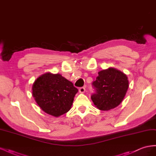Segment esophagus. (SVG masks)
Segmentation results:
<instances>
[{
  "label": "esophagus",
  "instance_id": "1",
  "mask_svg": "<svg viewBox=\"0 0 156 156\" xmlns=\"http://www.w3.org/2000/svg\"><path fill=\"white\" fill-rule=\"evenodd\" d=\"M85 90H85V88H84V87H81L79 88V92L80 93H84V92H85Z\"/></svg>",
  "mask_w": 156,
  "mask_h": 156
}]
</instances>
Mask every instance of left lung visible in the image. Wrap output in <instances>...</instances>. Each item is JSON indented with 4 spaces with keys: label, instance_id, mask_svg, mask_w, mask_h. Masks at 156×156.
<instances>
[{
    "label": "left lung",
    "instance_id": "obj_1",
    "mask_svg": "<svg viewBox=\"0 0 156 156\" xmlns=\"http://www.w3.org/2000/svg\"><path fill=\"white\" fill-rule=\"evenodd\" d=\"M92 84L96 90L91 96L94 105L100 110L109 111L123 101L129 88V81L124 73L110 67L100 71Z\"/></svg>",
    "mask_w": 156,
    "mask_h": 156
}]
</instances>
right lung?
Listing matches in <instances>:
<instances>
[{"instance_id":"1","label":"right lung","mask_w":156,"mask_h":156,"mask_svg":"<svg viewBox=\"0 0 156 156\" xmlns=\"http://www.w3.org/2000/svg\"><path fill=\"white\" fill-rule=\"evenodd\" d=\"M78 92L73 83L59 73L50 72L37 77L32 87V96L47 114L58 117L72 108Z\"/></svg>"}]
</instances>
